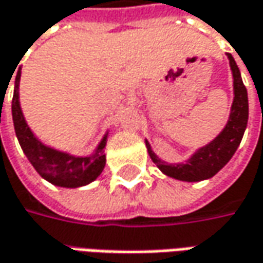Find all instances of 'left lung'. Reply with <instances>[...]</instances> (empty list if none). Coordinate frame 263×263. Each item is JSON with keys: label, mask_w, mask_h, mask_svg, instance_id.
I'll return each instance as SVG.
<instances>
[{"label": "left lung", "mask_w": 263, "mask_h": 263, "mask_svg": "<svg viewBox=\"0 0 263 263\" xmlns=\"http://www.w3.org/2000/svg\"><path fill=\"white\" fill-rule=\"evenodd\" d=\"M230 61L231 74H233V104H231L230 116L222 129L211 142L195 151L194 154L186 160L185 163H166L160 159L153 151L149 142L145 140L151 160L156 166L168 177H173L183 182H199L210 179L217 175L233 157L236 149L240 145L245 129L248 126L249 118V102H248V90L243 84L240 76V69L234 58L227 53Z\"/></svg>", "instance_id": "1"}]
</instances>
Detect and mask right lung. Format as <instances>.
I'll list each match as a JSON object with an SVG mask.
<instances>
[{
    "label": "right lung",
    "instance_id": "add662e5",
    "mask_svg": "<svg viewBox=\"0 0 263 263\" xmlns=\"http://www.w3.org/2000/svg\"><path fill=\"white\" fill-rule=\"evenodd\" d=\"M20 77H22V68L17 71L15 81H14L11 114H13L15 135L26 157L32 163L33 167L36 168V172L52 185L61 186V187H80V186L91 183L100 176L106 164L104 147L107 142L109 132L104 134L102 141L96 147L95 153L90 156L78 157V156H72L69 153L59 151L43 144L33 134L22 112L20 96H18Z\"/></svg>",
    "mask_w": 263,
    "mask_h": 263
}]
</instances>
